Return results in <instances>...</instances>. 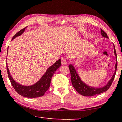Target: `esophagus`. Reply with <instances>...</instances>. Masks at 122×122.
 <instances>
[{
  "label": "esophagus",
  "instance_id": "1",
  "mask_svg": "<svg viewBox=\"0 0 122 122\" xmlns=\"http://www.w3.org/2000/svg\"><path fill=\"white\" fill-rule=\"evenodd\" d=\"M61 64L62 65H66L67 64V59L66 58V57H62V58L61 59Z\"/></svg>",
  "mask_w": 122,
  "mask_h": 122
}]
</instances>
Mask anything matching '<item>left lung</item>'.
I'll list each match as a JSON object with an SVG mask.
<instances>
[{"mask_svg":"<svg viewBox=\"0 0 122 122\" xmlns=\"http://www.w3.org/2000/svg\"><path fill=\"white\" fill-rule=\"evenodd\" d=\"M101 33L102 34V36L104 37V38H106L108 39L109 38L106 33L103 31L102 29H101ZM113 45V47H114L115 55L116 56V62L115 67V73L113 74L112 77L110 78V80H109V82L107 83V84L106 86H103V87L95 88L92 87V86H90L87 85V84H86L81 80V78L79 77V75H78V74H77V71H76L75 68H74L73 65L70 64L69 65V68L71 75V80L72 84H73V87L75 89V90L77 91L80 94H81L82 95L84 96H92L95 95H98L101 93H103V92H106V91L108 90L109 89V88H110V86H111V84H112L113 80H114L117 67V54L116 52L114 45Z\"/></svg>","mask_w":122,"mask_h":122,"instance_id":"1","label":"left lung"}]
</instances>
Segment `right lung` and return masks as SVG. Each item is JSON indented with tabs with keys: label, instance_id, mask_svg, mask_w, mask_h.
Wrapping results in <instances>:
<instances>
[{
	"label": "right lung",
	"instance_id": "right-lung-1",
	"mask_svg": "<svg viewBox=\"0 0 122 122\" xmlns=\"http://www.w3.org/2000/svg\"><path fill=\"white\" fill-rule=\"evenodd\" d=\"M26 28L27 27L22 29L17 33H16L13 37L12 40H13L16 37L21 36L24 32ZM60 66L61 60L59 59L56 62L54 63L52 66H51L50 67H49L47 69L46 73L44 74V75L41 77V78L36 83H34L33 85L28 86H22L21 84L17 83L15 81H14L13 78L12 77L11 74H10L7 65L6 66V67L9 80L16 92L20 95L25 97L33 98L39 97H41L44 95L45 92H47V90L48 89L49 86H50L51 80L54 73L60 67Z\"/></svg>",
	"mask_w": 122,
	"mask_h": 122
}]
</instances>
